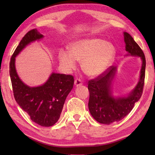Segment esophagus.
<instances>
[{
    "label": "esophagus",
    "mask_w": 155,
    "mask_h": 155,
    "mask_svg": "<svg viewBox=\"0 0 155 155\" xmlns=\"http://www.w3.org/2000/svg\"><path fill=\"white\" fill-rule=\"evenodd\" d=\"M82 84H83L82 81H81V80L79 79V78H77V79H76V80L74 81V85H75L76 87H78V86H80V85H82Z\"/></svg>",
    "instance_id": "1"
}]
</instances>
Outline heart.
Here are the masks:
<instances>
[{
  "label": "heart",
  "mask_w": 155,
  "mask_h": 155,
  "mask_svg": "<svg viewBox=\"0 0 155 155\" xmlns=\"http://www.w3.org/2000/svg\"><path fill=\"white\" fill-rule=\"evenodd\" d=\"M115 54V48L112 44L101 39L90 38L73 42L70 46V51H60L59 59L68 70L76 68L77 61H82L84 72L90 77H97L106 71Z\"/></svg>",
  "instance_id": "1"
}]
</instances>
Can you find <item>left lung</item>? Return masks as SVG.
I'll return each instance as SVG.
<instances>
[{"label":"left lung","mask_w":155,"mask_h":155,"mask_svg":"<svg viewBox=\"0 0 155 155\" xmlns=\"http://www.w3.org/2000/svg\"><path fill=\"white\" fill-rule=\"evenodd\" d=\"M124 37L126 51L128 53L127 55L140 57L142 61L140 81L129 95L118 98H114L111 95V90L116 67L110 66L98 77L88 81L89 110L94 118L101 124H109L124 118L131 111L143 93L146 69L145 55L130 34L124 32Z\"/></svg>","instance_id":"1"}]
</instances>
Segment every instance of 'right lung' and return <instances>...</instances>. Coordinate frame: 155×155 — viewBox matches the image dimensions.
Instances as JSON below:
<instances>
[{
	"instance_id": "add662e5",
	"label": "right lung",
	"mask_w": 155,
	"mask_h": 155,
	"mask_svg": "<svg viewBox=\"0 0 155 155\" xmlns=\"http://www.w3.org/2000/svg\"><path fill=\"white\" fill-rule=\"evenodd\" d=\"M43 37L36 28L23 37L11 57L9 74L14 98L19 106L34 122L42 127H51L59 119L66 97L73 88V76L53 72L42 85L31 87L20 80L15 66V57L22 49Z\"/></svg>"
}]
</instances>
